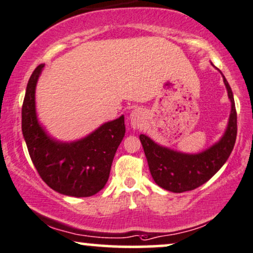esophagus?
<instances>
[{
    "label": "esophagus",
    "instance_id": "1",
    "mask_svg": "<svg viewBox=\"0 0 253 253\" xmlns=\"http://www.w3.org/2000/svg\"><path fill=\"white\" fill-rule=\"evenodd\" d=\"M130 124L133 129H141L145 124V114L142 109H135L130 114Z\"/></svg>",
    "mask_w": 253,
    "mask_h": 253
}]
</instances>
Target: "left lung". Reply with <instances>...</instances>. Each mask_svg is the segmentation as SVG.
<instances>
[{
    "instance_id": "8db88e82",
    "label": "left lung",
    "mask_w": 253,
    "mask_h": 253,
    "mask_svg": "<svg viewBox=\"0 0 253 253\" xmlns=\"http://www.w3.org/2000/svg\"><path fill=\"white\" fill-rule=\"evenodd\" d=\"M231 112L226 130L217 143L198 154H184L160 145L146 135H139L149 169L155 183L168 191H190L207 183L231 155L237 137V112L232 90L223 75Z\"/></svg>"
}]
</instances>
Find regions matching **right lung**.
Instances as JSON below:
<instances>
[{"label":"right lung","mask_w":253,"mask_h":253,"mask_svg":"<svg viewBox=\"0 0 253 253\" xmlns=\"http://www.w3.org/2000/svg\"><path fill=\"white\" fill-rule=\"evenodd\" d=\"M44 64L31 74L22 105V133L37 172L55 191L71 197H89L104 188L118 145L126 135L124 116L107 122L74 142L51 137L40 124L35 91Z\"/></svg>","instance_id":"add662e5"}]
</instances>
